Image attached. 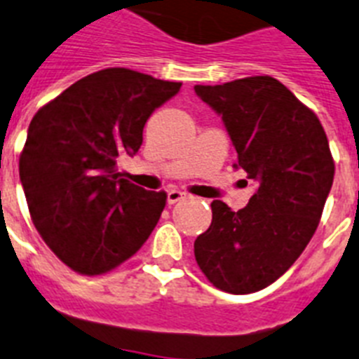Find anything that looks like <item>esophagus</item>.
<instances>
[{
	"label": "esophagus",
	"mask_w": 359,
	"mask_h": 359,
	"mask_svg": "<svg viewBox=\"0 0 359 359\" xmlns=\"http://www.w3.org/2000/svg\"><path fill=\"white\" fill-rule=\"evenodd\" d=\"M185 196H187L185 192L176 191V189H172V191H168V194H167V203H168V205H174V203H177V201H182Z\"/></svg>",
	"instance_id": "1"
}]
</instances>
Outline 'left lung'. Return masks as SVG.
I'll use <instances>...</instances> for the list:
<instances>
[{"label": "left lung", "instance_id": "8db88e82", "mask_svg": "<svg viewBox=\"0 0 359 359\" xmlns=\"http://www.w3.org/2000/svg\"><path fill=\"white\" fill-rule=\"evenodd\" d=\"M194 91L222 115L238 154L235 168L255 187L240 211L212 201V222L194 242V257L222 292H259L288 271L318 229L334 182L327 133L318 115L273 76Z\"/></svg>", "mask_w": 359, "mask_h": 359}]
</instances>
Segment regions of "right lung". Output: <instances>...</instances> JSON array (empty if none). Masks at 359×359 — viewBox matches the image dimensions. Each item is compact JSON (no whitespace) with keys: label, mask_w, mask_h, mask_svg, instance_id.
I'll list each match as a JSON object with an SVG mask.
<instances>
[{"label":"right lung","mask_w":359,"mask_h":359,"mask_svg":"<svg viewBox=\"0 0 359 359\" xmlns=\"http://www.w3.org/2000/svg\"><path fill=\"white\" fill-rule=\"evenodd\" d=\"M180 88L108 67L76 80L32 117L20 156L27 205L43 242L76 273L117 268L158 224L167 194L124 180L117 161L137 152L148 117Z\"/></svg>","instance_id":"1"}]
</instances>
